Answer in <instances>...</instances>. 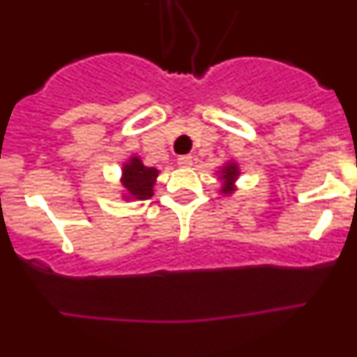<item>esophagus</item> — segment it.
Listing matches in <instances>:
<instances>
[{"label":"esophagus","mask_w":357,"mask_h":357,"mask_svg":"<svg viewBox=\"0 0 357 357\" xmlns=\"http://www.w3.org/2000/svg\"><path fill=\"white\" fill-rule=\"evenodd\" d=\"M176 164L181 166V168H191V164H193V157L191 155H182L178 157Z\"/></svg>","instance_id":"1"}]
</instances>
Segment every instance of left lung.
<instances>
[{
  "label": "left lung",
  "mask_w": 357,
  "mask_h": 357,
  "mask_svg": "<svg viewBox=\"0 0 357 357\" xmlns=\"http://www.w3.org/2000/svg\"><path fill=\"white\" fill-rule=\"evenodd\" d=\"M220 181H222V193L223 195H230L234 193L236 191V181H238L239 176V168L238 164L234 162V160H229V162L225 164V166H222V169H220Z\"/></svg>",
  "instance_id": "left-lung-1"
}]
</instances>
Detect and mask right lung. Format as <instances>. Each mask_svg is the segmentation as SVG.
<instances>
[{"label": "right lung", "instance_id": "obj_1", "mask_svg": "<svg viewBox=\"0 0 357 357\" xmlns=\"http://www.w3.org/2000/svg\"><path fill=\"white\" fill-rule=\"evenodd\" d=\"M159 169L148 168L137 155H132L128 162L123 164L121 185L125 188L127 200H146L153 195Z\"/></svg>", "mask_w": 357, "mask_h": 357}]
</instances>
